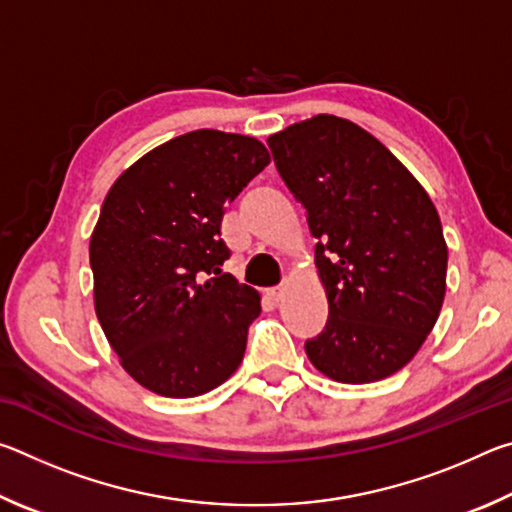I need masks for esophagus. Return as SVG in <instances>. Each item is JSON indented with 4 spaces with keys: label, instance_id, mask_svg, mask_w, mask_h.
Instances as JSON below:
<instances>
[{
    "label": "esophagus",
    "instance_id": "34e87169",
    "mask_svg": "<svg viewBox=\"0 0 512 512\" xmlns=\"http://www.w3.org/2000/svg\"><path fill=\"white\" fill-rule=\"evenodd\" d=\"M282 296H284V287H271V289H266V298L271 300V302H280Z\"/></svg>",
    "mask_w": 512,
    "mask_h": 512
}]
</instances>
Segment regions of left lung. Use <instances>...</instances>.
<instances>
[{
  "label": "left lung",
  "mask_w": 512,
  "mask_h": 512,
  "mask_svg": "<svg viewBox=\"0 0 512 512\" xmlns=\"http://www.w3.org/2000/svg\"><path fill=\"white\" fill-rule=\"evenodd\" d=\"M277 173L305 207L325 284V329L305 343L323 375L384 379L409 363L445 298L440 216L409 169L348 119L318 115L268 137Z\"/></svg>",
  "instance_id": "obj_1"
}]
</instances>
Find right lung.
Here are the masks:
<instances>
[{"label":"right lung","mask_w":512,"mask_h":512,"mask_svg":"<svg viewBox=\"0 0 512 512\" xmlns=\"http://www.w3.org/2000/svg\"><path fill=\"white\" fill-rule=\"evenodd\" d=\"M271 162L255 137L203 131L126 169L90 239L94 309L128 375L164 397L223 384L246 352L259 293L221 266L225 205Z\"/></svg>","instance_id":"1"}]
</instances>
